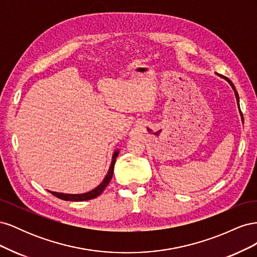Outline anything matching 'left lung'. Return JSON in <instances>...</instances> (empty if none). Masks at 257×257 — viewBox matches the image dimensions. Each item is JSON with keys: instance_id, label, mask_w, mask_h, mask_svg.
<instances>
[{"instance_id": "1", "label": "left lung", "mask_w": 257, "mask_h": 257, "mask_svg": "<svg viewBox=\"0 0 257 257\" xmlns=\"http://www.w3.org/2000/svg\"><path fill=\"white\" fill-rule=\"evenodd\" d=\"M216 75H219V74H216ZM220 77H222V78H224L225 80H226L229 84H230V87L232 88V90H234V92H235V95H236V99H237V102H238V105H239V95H238V93H237V91H236V88H235V85L234 84H232V82L228 79V78H226V77H225V76H222V75H219Z\"/></svg>"}]
</instances>
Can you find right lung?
<instances>
[{
    "label": "right lung",
    "mask_w": 257,
    "mask_h": 257,
    "mask_svg": "<svg viewBox=\"0 0 257 257\" xmlns=\"http://www.w3.org/2000/svg\"><path fill=\"white\" fill-rule=\"evenodd\" d=\"M119 155V150H115L112 154V160H111V164L109 166V169H108V173L105 176L104 180L102 181L99 185H97L95 189H93L90 192L83 193V194H64V193H58V192H51L49 191L52 195H54L58 198H61L63 200H71V201H82V200H89V199H93L97 197L98 195L102 194V192L105 190L106 186L108 185V183L110 182L112 175H113V167H114V163L116 160V157Z\"/></svg>",
    "instance_id": "add662e5"
}]
</instances>
